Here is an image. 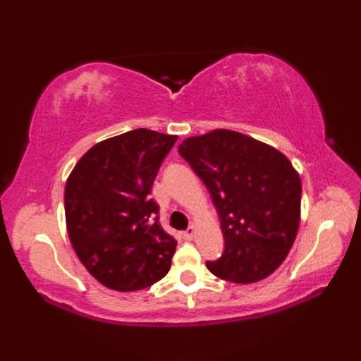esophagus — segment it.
Wrapping results in <instances>:
<instances>
[{
	"label": "esophagus",
	"mask_w": 361,
	"mask_h": 361,
	"mask_svg": "<svg viewBox=\"0 0 361 361\" xmlns=\"http://www.w3.org/2000/svg\"><path fill=\"white\" fill-rule=\"evenodd\" d=\"M195 233H197V229H195V226L192 225V226H189L185 233H183V235H185L186 240H192L194 237H195Z\"/></svg>",
	"instance_id": "1"
}]
</instances>
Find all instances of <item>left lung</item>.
<instances>
[{
	"instance_id": "8db88e82",
	"label": "left lung",
	"mask_w": 361,
	"mask_h": 361,
	"mask_svg": "<svg viewBox=\"0 0 361 361\" xmlns=\"http://www.w3.org/2000/svg\"><path fill=\"white\" fill-rule=\"evenodd\" d=\"M180 155L208 188L225 251L206 262L234 283L265 279L286 260L301 221V178L278 149L233 130L190 136Z\"/></svg>"
}]
</instances>
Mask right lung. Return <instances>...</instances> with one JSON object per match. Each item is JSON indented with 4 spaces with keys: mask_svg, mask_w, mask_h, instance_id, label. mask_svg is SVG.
<instances>
[{
    "mask_svg": "<svg viewBox=\"0 0 361 361\" xmlns=\"http://www.w3.org/2000/svg\"><path fill=\"white\" fill-rule=\"evenodd\" d=\"M176 140L147 128L109 137L68 176V235L80 262L105 287L142 290L171 270L176 240L161 228L150 190Z\"/></svg>",
    "mask_w": 361,
    "mask_h": 361,
    "instance_id": "obj_1",
    "label": "right lung"
}]
</instances>
